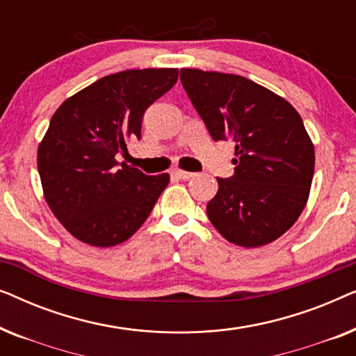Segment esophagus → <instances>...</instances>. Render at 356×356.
I'll return each instance as SVG.
<instances>
[{"instance_id":"esophagus-1","label":"esophagus","mask_w":356,"mask_h":356,"mask_svg":"<svg viewBox=\"0 0 356 356\" xmlns=\"http://www.w3.org/2000/svg\"><path fill=\"white\" fill-rule=\"evenodd\" d=\"M173 175H175V177L181 178V179H189V178H193L196 173H193V172H184V170H175Z\"/></svg>"}]
</instances>
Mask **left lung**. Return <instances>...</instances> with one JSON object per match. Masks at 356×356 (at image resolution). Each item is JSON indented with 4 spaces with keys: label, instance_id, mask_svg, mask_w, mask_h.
Segmentation results:
<instances>
[{
    "label": "left lung",
    "instance_id": "obj_1",
    "mask_svg": "<svg viewBox=\"0 0 356 356\" xmlns=\"http://www.w3.org/2000/svg\"><path fill=\"white\" fill-rule=\"evenodd\" d=\"M179 79L212 139L236 144L235 175L217 178L209 220L233 245L275 241L298 220L314 175V145L298 111L243 76L184 67Z\"/></svg>",
    "mask_w": 356,
    "mask_h": 356
}]
</instances>
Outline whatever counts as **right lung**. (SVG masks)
<instances>
[{"instance_id": "add662e5", "label": "right lung", "mask_w": 356, "mask_h": 356, "mask_svg": "<svg viewBox=\"0 0 356 356\" xmlns=\"http://www.w3.org/2000/svg\"><path fill=\"white\" fill-rule=\"evenodd\" d=\"M177 81V67L115 72L66 99L51 116L37 152L43 196L79 241L116 246L152 212L168 173L149 177L115 155L140 138L144 111Z\"/></svg>"}]
</instances>
